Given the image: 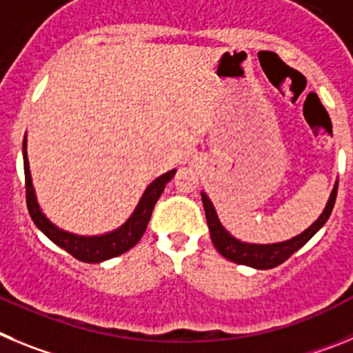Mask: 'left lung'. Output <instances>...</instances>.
Wrapping results in <instances>:
<instances>
[{"instance_id":"obj_1","label":"left lung","mask_w":353,"mask_h":353,"mask_svg":"<svg viewBox=\"0 0 353 353\" xmlns=\"http://www.w3.org/2000/svg\"><path fill=\"white\" fill-rule=\"evenodd\" d=\"M336 193H338V183L334 184L332 188L331 196L327 200V205L323 209L322 214L319 216V220L311 225L310 228L299 234V236L292 237V239L283 241V243H274V244H250L243 243V241L232 237L227 230L223 228V225L218 220V214L214 211V205L211 204L209 196L204 192L200 193L202 195V204H204L205 211V220H208L209 232H211V241L214 244V248L221 255L225 256L230 262L241 263V265H250L253 269H272L279 263H283L285 260L290 259L297 250L304 246L311 237L315 236L316 232L325 225V221L329 220L331 216L332 208H334L336 202Z\"/></svg>"}]
</instances>
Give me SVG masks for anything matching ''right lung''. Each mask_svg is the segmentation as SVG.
<instances>
[{"label": "right lung", "mask_w": 353, "mask_h": 353, "mask_svg": "<svg viewBox=\"0 0 353 353\" xmlns=\"http://www.w3.org/2000/svg\"><path fill=\"white\" fill-rule=\"evenodd\" d=\"M22 157H24V177H26V204L31 220L54 244H58L59 248H63L65 252H68L77 260L88 263H98L123 255L141 241L145 228H148L149 220H151L154 204H157V200L160 199L161 192L165 190V184L169 183L174 174H176V169L169 170V172L161 174L160 177H157L153 183L149 184L133 214L119 228L109 232V234H103V236H75V234H70V232L61 230L59 227L50 223L42 212V209H40V205H38L33 183H31L30 163H28L26 139L22 142Z\"/></svg>", "instance_id": "right-lung-1"}]
</instances>
